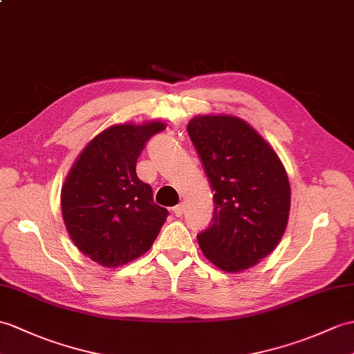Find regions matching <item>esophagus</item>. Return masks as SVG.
<instances>
[{"label": "esophagus", "instance_id": "obj_1", "mask_svg": "<svg viewBox=\"0 0 354 354\" xmlns=\"http://www.w3.org/2000/svg\"><path fill=\"white\" fill-rule=\"evenodd\" d=\"M174 211V214L176 216V217H183V214H184V203H179V205H176V207L171 209Z\"/></svg>", "mask_w": 354, "mask_h": 354}]
</instances>
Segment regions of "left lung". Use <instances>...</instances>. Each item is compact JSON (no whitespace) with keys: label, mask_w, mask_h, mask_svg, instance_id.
<instances>
[{"label":"left lung","mask_w":354,"mask_h":354,"mask_svg":"<svg viewBox=\"0 0 354 354\" xmlns=\"http://www.w3.org/2000/svg\"><path fill=\"white\" fill-rule=\"evenodd\" d=\"M187 133L208 176L214 212L197 234L201 249L225 271L266 258L285 232L290 183L283 164L257 131L232 116H197Z\"/></svg>","instance_id":"left-lung-1"}]
</instances>
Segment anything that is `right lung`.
<instances>
[{
	"instance_id": "1",
	"label": "right lung",
	"mask_w": 354,
	"mask_h": 354,
	"mask_svg": "<svg viewBox=\"0 0 354 354\" xmlns=\"http://www.w3.org/2000/svg\"><path fill=\"white\" fill-rule=\"evenodd\" d=\"M164 123L116 125L96 136L73 164L62 190V212L77 248L104 267H118L151 249L169 211L136 164Z\"/></svg>"
}]
</instances>
